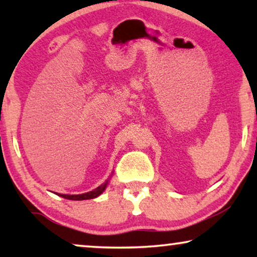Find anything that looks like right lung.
Instances as JSON below:
<instances>
[{"label":"right lung","mask_w":257,"mask_h":257,"mask_svg":"<svg viewBox=\"0 0 257 257\" xmlns=\"http://www.w3.org/2000/svg\"><path fill=\"white\" fill-rule=\"evenodd\" d=\"M107 180L104 182L103 185H100L99 187L94 188L93 191L91 192H87V193H84V194H77V195H69V194H58L59 196H62V198L64 199H69V200H89V199H94L97 198L98 195H100L101 193L104 192V189L106 188L107 186Z\"/></svg>","instance_id":"1"}]
</instances>
